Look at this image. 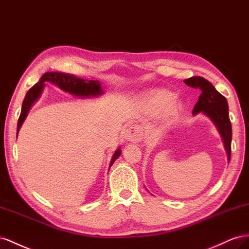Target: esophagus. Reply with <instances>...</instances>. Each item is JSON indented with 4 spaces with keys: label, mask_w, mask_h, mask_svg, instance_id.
<instances>
[{
    "label": "esophagus",
    "mask_w": 249,
    "mask_h": 249,
    "mask_svg": "<svg viewBox=\"0 0 249 249\" xmlns=\"http://www.w3.org/2000/svg\"><path fill=\"white\" fill-rule=\"evenodd\" d=\"M124 139L131 143H139L143 139V131H142L141 127L138 125H132L129 126L124 131Z\"/></svg>",
    "instance_id": "obj_1"
}]
</instances>
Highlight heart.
<instances>
[{"mask_svg": "<svg viewBox=\"0 0 249 249\" xmlns=\"http://www.w3.org/2000/svg\"><path fill=\"white\" fill-rule=\"evenodd\" d=\"M175 94L167 89H159L149 97L146 100L147 109L152 115H159L164 110V117H162V123L168 125L171 124L178 117L181 110V103L175 100Z\"/></svg>", "mask_w": 249, "mask_h": 249, "instance_id": "heart-1", "label": "heart"}]
</instances>
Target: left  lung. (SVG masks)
I'll return each mask as SVG.
<instances>
[{"label": "left lung", "mask_w": 249, "mask_h": 249, "mask_svg": "<svg viewBox=\"0 0 249 249\" xmlns=\"http://www.w3.org/2000/svg\"><path fill=\"white\" fill-rule=\"evenodd\" d=\"M189 87L198 89L200 96L194 106L193 115L202 112L207 116L219 131L227 154V161L231 160V124L229 116V104L226 99L219 93L210 81L200 76L191 77L183 80Z\"/></svg>", "instance_id": "left-lung-1"}]
</instances>
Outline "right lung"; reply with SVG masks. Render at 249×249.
Returning <instances> with one entry per match:
<instances>
[{
	"label": "right lung",
	"instance_id": "1",
	"mask_svg": "<svg viewBox=\"0 0 249 249\" xmlns=\"http://www.w3.org/2000/svg\"><path fill=\"white\" fill-rule=\"evenodd\" d=\"M45 82L52 83L56 85L57 88H59L61 90L66 91V93H69L75 97H80V98H95V97L101 96L104 93L101 88V83L98 80H85V79H82V78H77L76 76L65 74V73H57V72L45 73L40 77L39 81L35 85H33V87L28 90V93L26 94V97L24 99V102L22 105V111H20L18 122L17 138H18L20 127H22L24 121L28 115V112L30 111L32 105L39 99L42 93V89H44V87H45ZM121 153H122V151H121V148L119 147L112 155L110 164H109V169L112 166L113 162H115L116 160L121 155Z\"/></svg>",
	"mask_w": 249,
	"mask_h": 249
}]
</instances>
